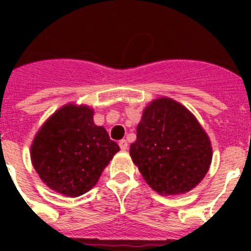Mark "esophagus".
<instances>
[{"mask_svg": "<svg viewBox=\"0 0 251 251\" xmlns=\"http://www.w3.org/2000/svg\"><path fill=\"white\" fill-rule=\"evenodd\" d=\"M119 147H121V150L126 151L128 148V142L126 141V139H122V141H119Z\"/></svg>", "mask_w": 251, "mask_h": 251, "instance_id": "obj_1", "label": "esophagus"}]
</instances>
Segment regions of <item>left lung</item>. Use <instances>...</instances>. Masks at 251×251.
I'll list each match as a JSON object with an SVG mask.
<instances>
[{
	"mask_svg": "<svg viewBox=\"0 0 251 251\" xmlns=\"http://www.w3.org/2000/svg\"><path fill=\"white\" fill-rule=\"evenodd\" d=\"M129 153L146 182L166 196L199 185L212 159L211 142L200 123L171 98L146 106Z\"/></svg>",
	"mask_w": 251,
	"mask_h": 251,
	"instance_id": "8db88e82",
	"label": "left lung"
}]
</instances>
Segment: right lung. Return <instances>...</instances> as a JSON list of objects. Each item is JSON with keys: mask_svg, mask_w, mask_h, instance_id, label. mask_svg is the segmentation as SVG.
Listing matches in <instances>:
<instances>
[{"mask_svg": "<svg viewBox=\"0 0 251 251\" xmlns=\"http://www.w3.org/2000/svg\"><path fill=\"white\" fill-rule=\"evenodd\" d=\"M94 110L66 104L40 128L31 146V161L51 190L77 197L94 187L119 146L103 127L95 126Z\"/></svg>", "mask_w": 251, "mask_h": 251, "instance_id": "add662e5", "label": "right lung"}]
</instances>
